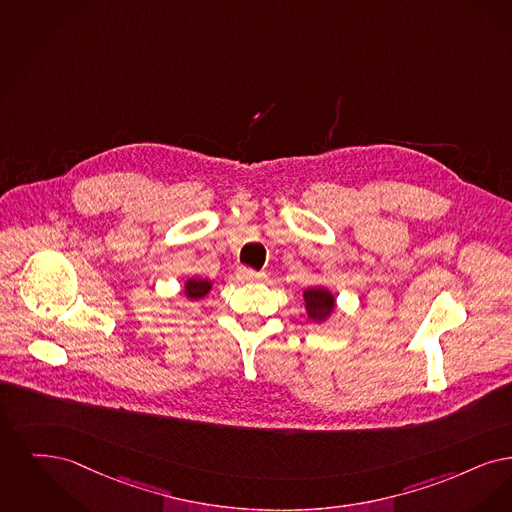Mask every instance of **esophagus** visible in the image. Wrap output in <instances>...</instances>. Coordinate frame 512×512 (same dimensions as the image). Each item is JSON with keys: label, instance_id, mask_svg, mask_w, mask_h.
Returning <instances> with one entry per match:
<instances>
[{"label": "esophagus", "instance_id": "esophagus-1", "mask_svg": "<svg viewBox=\"0 0 512 512\" xmlns=\"http://www.w3.org/2000/svg\"><path fill=\"white\" fill-rule=\"evenodd\" d=\"M237 275L243 279V281H264L266 279V273H258V271H254V269H250V267H239V271H237Z\"/></svg>", "mask_w": 512, "mask_h": 512}]
</instances>
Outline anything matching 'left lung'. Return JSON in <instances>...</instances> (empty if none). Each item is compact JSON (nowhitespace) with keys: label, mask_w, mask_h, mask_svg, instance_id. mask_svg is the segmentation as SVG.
<instances>
[{"label":"left lung","mask_w":512,"mask_h":512,"mask_svg":"<svg viewBox=\"0 0 512 512\" xmlns=\"http://www.w3.org/2000/svg\"><path fill=\"white\" fill-rule=\"evenodd\" d=\"M304 300L312 321H325L334 310V298L329 290L308 289L304 292Z\"/></svg>","instance_id":"1"}]
</instances>
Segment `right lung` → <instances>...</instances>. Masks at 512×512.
<instances>
[{"mask_svg":"<svg viewBox=\"0 0 512 512\" xmlns=\"http://www.w3.org/2000/svg\"><path fill=\"white\" fill-rule=\"evenodd\" d=\"M210 283L208 281H202V279H191V281H187V285H185V294L189 296V298H202L208 290H210Z\"/></svg>","mask_w":512,"mask_h":512,"instance_id":"obj_1","label":"right lung"}]
</instances>
